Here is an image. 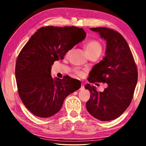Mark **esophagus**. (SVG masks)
Segmentation results:
<instances>
[{
  "label": "esophagus",
  "instance_id": "esophagus-1",
  "mask_svg": "<svg viewBox=\"0 0 146 146\" xmlns=\"http://www.w3.org/2000/svg\"><path fill=\"white\" fill-rule=\"evenodd\" d=\"M84 90V84H81V87L80 88V90Z\"/></svg>",
  "mask_w": 146,
  "mask_h": 146
}]
</instances>
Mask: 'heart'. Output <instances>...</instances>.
<instances>
[{"mask_svg":"<svg viewBox=\"0 0 146 146\" xmlns=\"http://www.w3.org/2000/svg\"><path fill=\"white\" fill-rule=\"evenodd\" d=\"M85 49L87 55L91 53L95 52V51H98V52L101 53V51H102V46H101L99 42L95 40H91L86 43ZM75 72L78 76H82L83 75V73L82 71L75 70Z\"/></svg>","mask_w":146,"mask_h":146,"instance_id":"obj_1","label":"heart"}]
</instances>
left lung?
Returning a JSON list of instances; mask_svg holds the SVG:
<instances>
[{"label": "left lung", "instance_id": "8db88e82", "mask_svg": "<svg viewBox=\"0 0 146 146\" xmlns=\"http://www.w3.org/2000/svg\"><path fill=\"white\" fill-rule=\"evenodd\" d=\"M106 41L105 56L92 68L88 78L90 83L108 84L103 92L90 84L85 88L91 92L86 103L88 111L101 121H110L122 114L131 102L137 83L138 72L128 44L122 35L113 29L93 28Z\"/></svg>", "mask_w": 146, "mask_h": 146}]
</instances>
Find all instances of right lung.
I'll return each mask as SVG.
<instances>
[{
  "mask_svg": "<svg viewBox=\"0 0 146 146\" xmlns=\"http://www.w3.org/2000/svg\"><path fill=\"white\" fill-rule=\"evenodd\" d=\"M82 28L46 26L38 29L17 57L15 78L19 95L34 115L48 118L57 113L65 98L80 88L69 76L52 78L51 66L63 59L76 44L86 38Z\"/></svg>",
  "mask_w": 146,
  "mask_h": 146,
  "instance_id": "obj_1",
  "label": "right lung"
}]
</instances>
